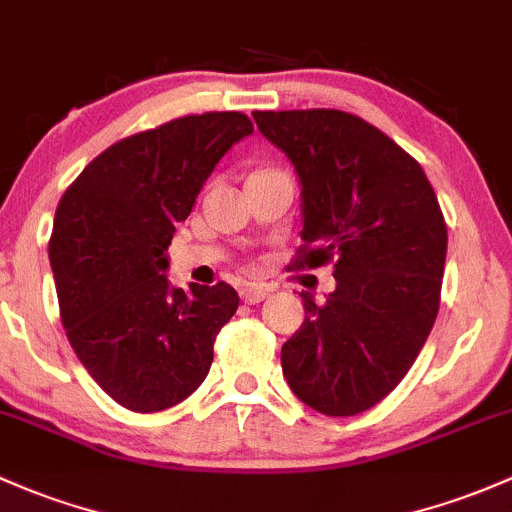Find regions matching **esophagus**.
Instances as JSON below:
<instances>
[{"instance_id": "34e87169", "label": "esophagus", "mask_w": 512, "mask_h": 512, "mask_svg": "<svg viewBox=\"0 0 512 512\" xmlns=\"http://www.w3.org/2000/svg\"><path fill=\"white\" fill-rule=\"evenodd\" d=\"M267 294H270V289L262 287V284H242L240 287V299L245 304H260V301H265Z\"/></svg>"}]
</instances>
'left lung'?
<instances>
[{"label": "left lung", "mask_w": 512, "mask_h": 512, "mask_svg": "<svg viewBox=\"0 0 512 512\" xmlns=\"http://www.w3.org/2000/svg\"><path fill=\"white\" fill-rule=\"evenodd\" d=\"M294 164L304 230L294 267L333 262L324 304L301 292L306 319L282 346L294 395L351 417L390 395L439 311L446 223L422 166L378 127L341 110L252 112Z\"/></svg>", "instance_id": "left-lung-1"}]
</instances>
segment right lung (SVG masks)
I'll return each mask as SVG.
<instances>
[{
    "label": "right lung",
    "instance_id": "1",
    "mask_svg": "<svg viewBox=\"0 0 512 512\" xmlns=\"http://www.w3.org/2000/svg\"><path fill=\"white\" fill-rule=\"evenodd\" d=\"M247 134L242 112L132 134L90 161L58 203L48 257L63 328L95 383L127 410L186 400L238 311V292L225 282L171 287L166 250L215 164Z\"/></svg>",
    "mask_w": 512,
    "mask_h": 512
}]
</instances>
